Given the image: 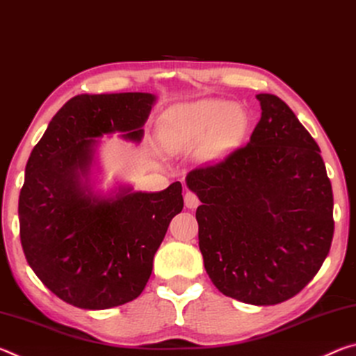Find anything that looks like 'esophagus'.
Here are the masks:
<instances>
[{"instance_id":"1","label":"esophagus","mask_w":356,"mask_h":356,"mask_svg":"<svg viewBox=\"0 0 356 356\" xmlns=\"http://www.w3.org/2000/svg\"><path fill=\"white\" fill-rule=\"evenodd\" d=\"M184 201H185V206L188 209H196L197 206H200V197H197L195 193L190 191V190L185 193Z\"/></svg>"}]
</instances>
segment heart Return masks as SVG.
<instances>
[{"label":"heart","instance_id":"heart-1","mask_svg":"<svg viewBox=\"0 0 356 356\" xmlns=\"http://www.w3.org/2000/svg\"><path fill=\"white\" fill-rule=\"evenodd\" d=\"M248 127V116L237 104L200 100L168 114L160 129V141L168 150L202 144L206 156H218L240 141Z\"/></svg>","mask_w":356,"mask_h":356}]
</instances>
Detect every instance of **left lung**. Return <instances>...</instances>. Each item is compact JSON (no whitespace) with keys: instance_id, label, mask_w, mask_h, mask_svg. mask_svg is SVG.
Here are the masks:
<instances>
[{"instance_id":"obj_1","label":"left lung","mask_w":356,"mask_h":356,"mask_svg":"<svg viewBox=\"0 0 356 356\" xmlns=\"http://www.w3.org/2000/svg\"><path fill=\"white\" fill-rule=\"evenodd\" d=\"M246 146L197 168L186 186L204 267L226 297L256 306L292 298L314 278L333 240V190L314 138L273 94Z\"/></svg>"}]
</instances>
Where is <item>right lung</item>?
I'll use <instances>...</instances> for the list:
<instances>
[{
	"instance_id": "right-lung-1",
	"label": "right lung",
	"mask_w": 356,
	"mask_h": 356,
	"mask_svg": "<svg viewBox=\"0 0 356 356\" xmlns=\"http://www.w3.org/2000/svg\"><path fill=\"white\" fill-rule=\"evenodd\" d=\"M155 100L147 92L75 95L28 159L19 197L23 252L38 278L76 308L108 309L140 297L184 209L180 182L155 193L119 185L108 195L91 184L99 138L140 143Z\"/></svg>"
}]
</instances>
